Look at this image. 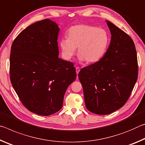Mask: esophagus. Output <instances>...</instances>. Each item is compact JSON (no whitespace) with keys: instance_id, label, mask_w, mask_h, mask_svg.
<instances>
[{"instance_id":"obj_1","label":"esophagus","mask_w":145,"mask_h":145,"mask_svg":"<svg viewBox=\"0 0 145 145\" xmlns=\"http://www.w3.org/2000/svg\"><path fill=\"white\" fill-rule=\"evenodd\" d=\"M80 71V69L79 67H76V74H77V75L78 74V73H79Z\"/></svg>"}]
</instances>
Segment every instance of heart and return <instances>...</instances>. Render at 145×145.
Here are the masks:
<instances>
[{
  "label": "heart",
  "instance_id": "heart-1",
  "mask_svg": "<svg viewBox=\"0 0 145 145\" xmlns=\"http://www.w3.org/2000/svg\"><path fill=\"white\" fill-rule=\"evenodd\" d=\"M67 38L60 40L63 58L69 60L78 47V59L88 63H96L105 56L109 44V36L105 29L87 24H78L70 27Z\"/></svg>",
  "mask_w": 145,
  "mask_h": 145
}]
</instances>
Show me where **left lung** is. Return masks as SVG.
<instances>
[{
  "label": "left lung",
  "instance_id": "8db88e82",
  "mask_svg": "<svg viewBox=\"0 0 145 145\" xmlns=\"http://www.w3.org/2000/svg\"><path fill=\"white\" fill-rule=\"evenodd\" d=\"M106 22L111 40L105 56L98 62L82 68L78 74L86 108L99 115L112 113L126 103L138 75L132 39L112 23Z\"/></svg>",
  "mask_w": 145,
  "mask_h": 145
}]
</instances>
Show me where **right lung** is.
<instances>
[{"label": "right lung", "mask_w": 145, "mask_h": 145, "mask_svg": "<svg viewBox=\"0 0 145 145\" xmlns=\"http://www.w3.org/2000/svg\"><path fill=\"white\" fill-rule=\"evenodd\" d=\"M59 31L56 22L44 19L24 29L11 46V84L24 106L38 115L60 110L76 78L73 63L58 58Z\"/></svg>", "instance_id": "add662e5"}]
</instances>
